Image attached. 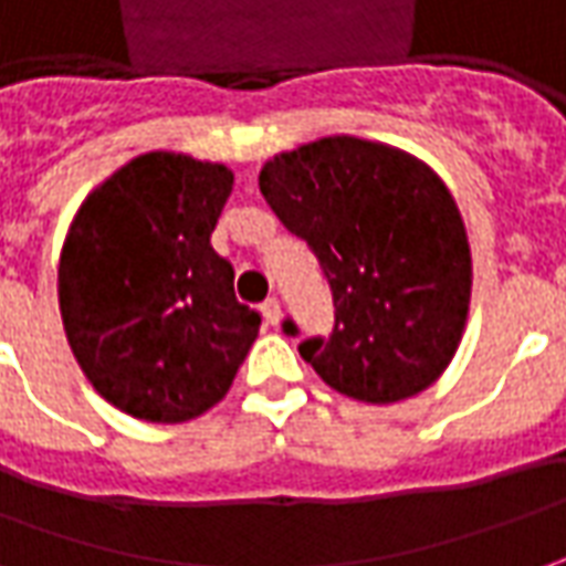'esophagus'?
I'll return each mask as SVG.
<instances>
[{"label": "esophagus", "instance_id": "esophagus-1", "mask_svg": "<svg viewBox=\"0 0 566 566\" xmlns=\"http://www.w3.org/2000/svg\"><path fill=\"white\" fill-rule=\"evenodd\" d=\"M260 310H263L266 325H279V318H282V303H279V297H269Z\"/></svg>", "mask_w": 566, "mask_h": 566}]
</instances>
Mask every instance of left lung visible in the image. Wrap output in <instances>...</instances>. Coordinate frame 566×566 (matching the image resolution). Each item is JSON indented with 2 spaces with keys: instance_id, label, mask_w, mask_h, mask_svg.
<instances>
[{
  "instance_id": "8db88e82",
  "label": "left lung",
  "mask_w": 566,
  "mask_h": 566,
  "mask_svg": "<svg viewBox=\"0 0 566 566\" xmlns=\"http://www.w3.org/2000/svg\"><path fill=\"white\" fill-rule=\"evenodd\" d=\"M260 191L332 287V334L300 344L315 375L375 406L428 390L471 303V248L443 179L390 145L328 136L272 157ZM282 328L297 334L291 318Z\"/></svg>"
}]
</instances>
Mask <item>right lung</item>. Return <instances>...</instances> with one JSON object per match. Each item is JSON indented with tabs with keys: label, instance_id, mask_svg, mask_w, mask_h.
Here are the masks:
<instances>
[{
	"label": "right lung",
	"instance_id": "1",
	"mask_svg": "<svg viewBox=\"0 0 566 566\" xmlns=\"http://www.w3.org/2000/svg\"><path fill=\"white\" fill-rule=\"evenodd\" d=\"M222 164L151 151L105 179L61 248L57 303L76 363L120 412L179 424L229 394L260 332L210 244L232 195Z\"/></svg>",
	"mask_w": 566,
	"mask_h": 566
}]
</instances>
